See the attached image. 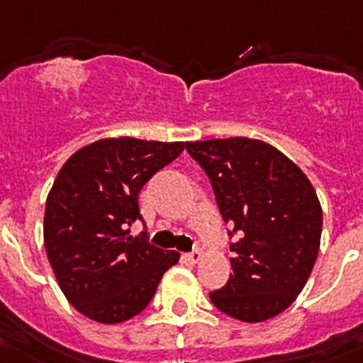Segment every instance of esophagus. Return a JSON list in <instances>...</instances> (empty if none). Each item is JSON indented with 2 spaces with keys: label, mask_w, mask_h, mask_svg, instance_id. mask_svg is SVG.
I'll return each mask as SVG.
<instances>
[{
  "label": "esophagus",
  "mask_w": 363,
  "mask_h": 363,
  "mask_svg": "<svg viewBox=\"0 0 363 363\" xmlns=\"http://www.w3.org/2000/svg\"><path fill=\"white\" fill-rule=\"evenodd\" d=\"M200 257H202V252H200V250H191V252L184 254V259L187 263H191V265H194V263H199Z\"/></svg>",
  "instance_id": "obj_1"
}]
</instances>
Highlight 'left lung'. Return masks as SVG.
Returning <instances> with one entry per match:
<instances>
[{"mask_svg": "<svg viewBox=\"0 0 363 363\" xmlns=\"http://www.w3.org/2000/svg\"><path fill=\"white\" fill-rule=\"evenodd\" d=\"M228 223L233 272L209 298L226 315L259 323L291 306L319 254L323 211L310 179L263 140L187 143Z\"/></svg>", "mask_w": 363, "mask_h": 363, "instance_id": "left-lung-1", "label": "left lung"}]
</instances>
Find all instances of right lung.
<instances>
[{
    "instance_id": "1",
    "label": "right lung",
    "mask_w": 363,
    "mask_h": 363,
    "mask_svg": "<svg viewBox=\"0 0 363 363\" xmlns=\"http://www.w3.org/2000/svg\"><path fill=\"white\" fill-rule=\"evenodd\" d=\"M185 143L96 140L77 150L57 174L44 213V245L72 306L92 321H128L152 301L179 254L130 235L143 220L139 193L178 157Z\"/></svg>"
}]
</instances>
